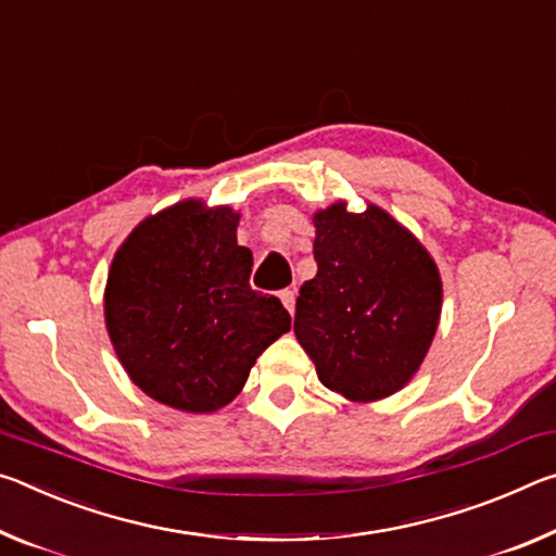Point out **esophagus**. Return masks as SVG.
<instances>
[{"instance_id": "obj_1", "label": "esophagus", "mask_w": 556, "mask_h": 556, "mask_svg": "<svg viewBox=\"0 0 556 556\" xmlns=\"http://www.w3.org/2000/svg\"><path fill=\"white\" fill-rule=\"evenodd\" d=\"M280 303H283L286 311L293 315V311H295V290H283V293H280Z\"/></svg>"}]
</instances>
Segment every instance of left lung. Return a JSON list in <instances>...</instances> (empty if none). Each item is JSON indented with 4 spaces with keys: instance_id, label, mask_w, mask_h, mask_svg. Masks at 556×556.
Segmentation results:
<instances>
[{
    "instance_id": "left-lung-1",
    "label": "left lung",
    "mask_w": 556,
    "mask_h": 556,
    "mask_svg": "<svg viewBox=\"0 0 556 556\" xmlns=\"http://www.w3.org/2000/svg\"><path fill=\"white\" fill-rule=\"evenodd\" d=\"M315 278L300 286L295 338L317 379L350 402L396 394L421 367L441 320V273L426 245L377 204L313 214Z\"/></svg>"
}]
</instances>
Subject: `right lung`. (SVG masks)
<instances>
[{"label": "right lung", "instance_id": "obj_1", "mask_svg": "<svg viewBox=\"0 0 556 556\" xmlns=\"http://www.w3.org/2000/svg\"><path fill=\"white\" fill-rule=\"evenodd\" d=\"M241 214L185 199L135 226L103 295L113 350L135 387L187 414L231 404L268 344L290 330L276 295L251 290Z\"/></svg>", "mask_w": 556, "mask_h": 556}]
</instances>
